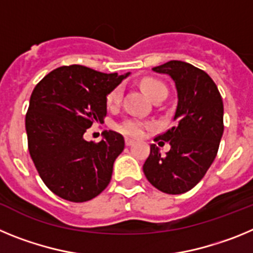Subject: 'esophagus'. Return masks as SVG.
<instances>
[{
    "instance_id": "34e87169",
    "label": "esophagus",
    "mask_w": 253,
    "mask_h": 253,
    "mask_svg": "<svg viewBox=\"0 0 253 253\" xmlns=\"http://www.w3.org/2000/svg\"><path fill=\"white\" fill-rule=\"evenodd\" d=\"M125 144H126V146H128V147L133 146L134 140L130 139V138H125Z\"/></svg>"
}]
</instances>
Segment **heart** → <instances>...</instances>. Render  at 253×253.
Listing matches in <instances>:
<instances>
[{
    "mask_svg": "<svg viewBox=\"0 0 253 253\" xmlns=\"http://www.w3.org/2000/svg\"><path fill=\"white\" fill-rule=\"evenodd\" d=\"M142 88L152 100L156 99L157 96L162 95V93H167L166 86H165L161 81H158V80H154V78H144V80L142 81ZM122 96H123L122 86L115 87V88H114V90L107 95V99H106L107 106L109 107L118 106L120 100H122ZM146 126H147L146 123L142 122V120L139 119H126L124 120V122L120 123V124H118L116 129H118L120 133L125 134V135L138 138L142 135Z\"/></svg>",
    "mask_w": 253,
    "mask_h": 253,
    "instance_id": "heart-1",
    "label": "heart"
}]
</instances>
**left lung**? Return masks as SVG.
Returning <instances> with one entry per match:
<instances>
[{"label": "left lung", "mask_w": 253, "mask_h": 253, "mask_svg": "<svg viewBox=\"0 0 253 253\" xmlns=\"http://www.w3.org/2000/svg\"><path fill=\"white\" fill-rule=\"evenodd\" d=\"M152 71L173 80L177 107L173 126L154 139L169 142L171 148L161 156L151 144L143 172L162 193L184 194L204 177L216 156L224 130L222 96L208 73L186 62L169 60Z\"/></svg>", "instance_id": "obj_1"}]
</instances>
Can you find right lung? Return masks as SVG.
<instances>
[{
  "label": "right lung",
  "instance_id": "add662e5",
  "mask_svg": "<svg viewBox=\"0 0 253 253\" xmlns=\"http://www.w3.org/2000/svg\"><path fill=\"white\" fill-rule=\"evenodd\" d=\"M124 75L102 73L73 64L51 71L35 86L25 118L29 152L44 184L59 198L88 202L109 185L124 138L105 130L101 142L84 134L104 123L107 95Z\"/></svg>",
  "mask_w": 253,
  "mask_h": 253
}]
</instances>
